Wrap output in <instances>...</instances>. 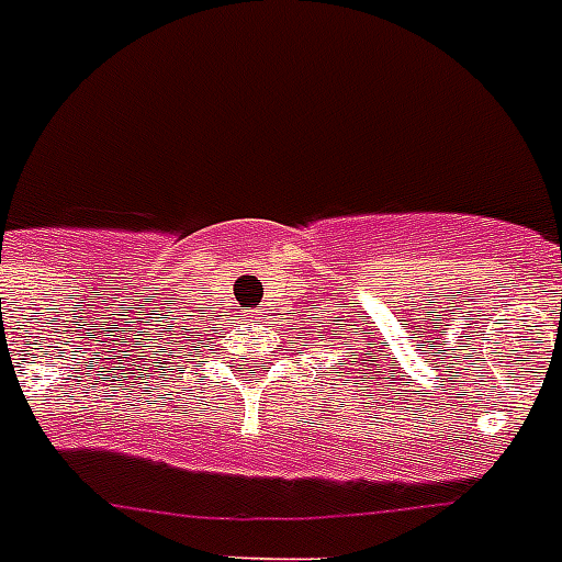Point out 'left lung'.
I'll list each match as a JSON object with an SVG mask.
<instances>
[{
    "label": "left lung",
    "instance_id": "1",
    "mask_svg": "<svg viewBox=\"0 0 562 562\" xmlns=\"http://www.w3.org/2000/svg\"><path fill=\"white\" fill-rule=\"evenodd\" d=\"M333 333H335V329H333Z\"/></svg>",
    "mask_w": 562,
    "mask_h": 562
}]
</instances>
